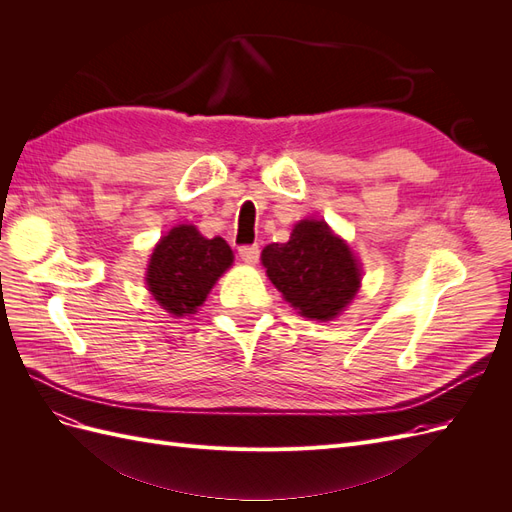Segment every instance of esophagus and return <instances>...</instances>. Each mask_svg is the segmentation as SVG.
I'll list each match as a JSON object with an SVG mask.
<instances>
[{
  "instance_id": "34e87169",
  "label": "esophagus",
  "mask_w": 512,
  "mask_h": 512,
  "mask_svg": "<svg viewBox=\"0 0 512 512\" xmlns=\"http://www.w3.org/2000/svg\"><path fill=\"white\" fill-rule=\"evenodd\" d=\"M239 256L243 258V262H247V265H256L258 256H260V247H258L256 243H252V245H241V247H239Z\"/></svg>"
}]
</instances>
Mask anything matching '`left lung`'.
Returning a JSON list of instances; mask_svg holds the SVG:
<instances>
[{
  "label": "left lung",
  "instance_id": "1",
  "mask_svg": "<svg viewBox=\"0 0 512 512\" xmlns=\"http://www.w3.org/2000/svg\"><path fill=\"white\" fill-rule=\"evenodd\" d=\"M262 265L273 286L305 318H335L361 286L359 262L322 220H303L292 228L288 243L267 245Z\"/></svg>",
  "mask_w": 512,
  "mask_h": 512
}]
</instances>
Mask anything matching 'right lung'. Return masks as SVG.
I'll return each instance as SVG.
<instances>
[{
    "label": "right lung",
    "mask_w": 512,
    "mask_h": 512,
    "mask_svg": "<svg viewBox=\"0 0 512 512\" xmlns=\"http://www.w3.org/2000/svg\"><path fill=\"white\" fill-rule=\"evenodd\" d=\"M230 265L232 250L222 237L207 239L194 226L181 224L153 250L147 286L166 312L194 314Z\"/></svg>",
    "instance_id": "right-lung-1"
}]
</instances>
